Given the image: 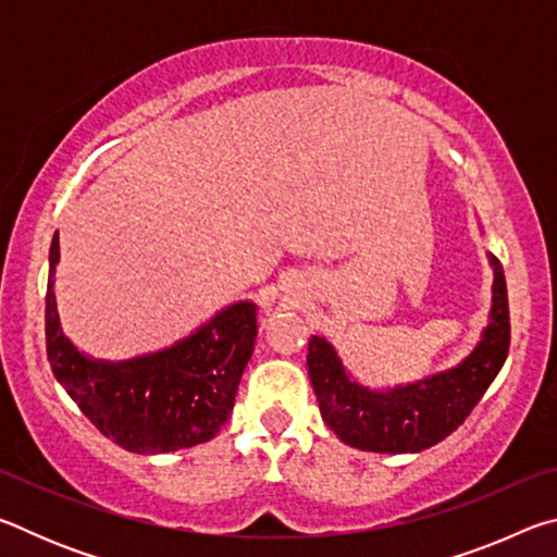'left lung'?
<instances>
[{"mask_svg":"<svg viewBox=\"0 0 557 557\" xmlns=\"http://www.w3.org/2000/svg\"><path fill=\"white\" fill-rule=\"evenodd\" d=\"M494 268L492 312L482 342L455 369L391 391H371L346 373L342 358L324 336L309 338V381L319 410L336 437L366 451H422L451 435L502 371L511 344L504 268Z\"/></svg>","mask_w":557,"mask_h":557,"instance_id":"8db88e82","label":"left lung"}]
</instances>
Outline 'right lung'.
I'll list each match as a JSON object with an SVG mask.
<instances>
[{"mask_svg":"<svg viewBox=\"0 0 557 557\" xmlns=\"http://www.w3.org/2000/svg\"><path fill=\"white\" fill-rule=\"evenodd\" d=\"M59 238L46 287V354L63 391L102 435L137 455L209 442L231 418L235 393L258 336V307L235 301L209 324L157 354L98 361L63 334L53 295Z\"/></svg>","mask_w":557,"mask_h":557,"instance_id":"obj_1","label":"right lung"}]
</instances>
